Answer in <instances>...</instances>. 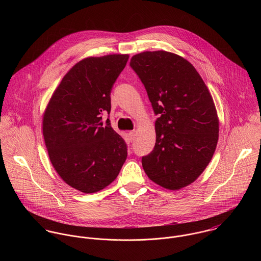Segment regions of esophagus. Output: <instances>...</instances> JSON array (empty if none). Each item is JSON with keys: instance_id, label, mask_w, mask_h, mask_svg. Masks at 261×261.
<instances>
[{"instance_id": "1", "label": "esophagus", "mask_w": 261, "mask_h": 261, "mask_svg": "<svg viewBox=\"0 0 261 261\" xmlns=\"http://www.w3.org/2000/svg\"><path fill=\"white\" fill-rule=\"evenodd\" d=\"M128 136H129L130 141H134V139H135V137H136V130H135V129H134V130H130V132L128 133Z\"/></svg>"}]
</instances>
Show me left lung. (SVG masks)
Wrapping results in <instances>:
<instances>
[{"label": "left lung", "mask_w": 261, "mask_h": 261, "mask_svg": "<svg viewBox=\"0 0 261 261\" xmlns=\"http://www.w3.org/2000/svg\"><path fill=\"white\" fill-rule=\"evenodd\" d=\"M129 65L159 114L155 145L143 156V168L153 183L182 189L203 173L216 149L219 119L213 98L195 67L175 53L142 52Z\"/></svg>", "instance_id": "obj_1"}]
</instances>
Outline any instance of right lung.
Instances as JSON below:
<instances>
[{
	"mask_svg": "<svg viewBox=\"0 0 261 261\" xmlns=\"http://www.w3.org/2000/svg\"><path fill=\"white\" fill-rule=\"evenodd\" d=\"M127 54L87 57L64 75L43 114L48 155L70 187L90 194L112 183L127 156L126 144L102 113L111 112V92Z\"/></svg>",
	"mask_w": 261,
	"mask_h": 261,
	"instance_id": "add662e5",
	"label": "right lung"
}]
</instances>
